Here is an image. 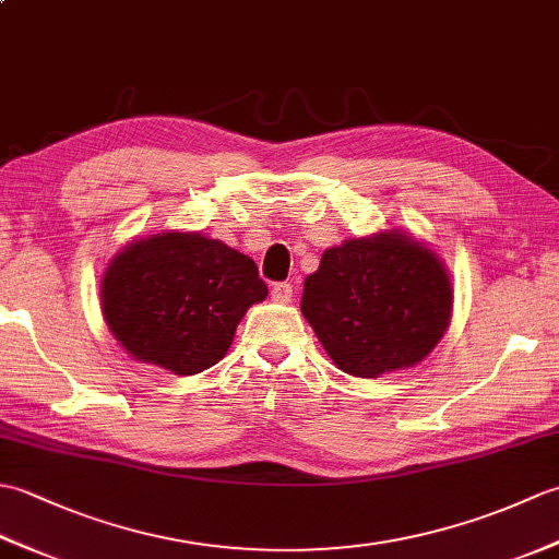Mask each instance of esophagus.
Listing matches in <instances>:
<instances>
[{"mask_svg":"<svg viewBox=\"0 0 559 559\" xmlns=\"http://www.w3.org/2000/svg\"><path fill=\"white\" fill-rule=\"evenodd\" d=\"M293 286L290 283H276V286L271 288V298L276 300V302H281V305H288V302H293Z\"/></svg>","mask_w":559,"mask_h":559,"instance_id":"34e87169","label":"esophagus"}]
</instances>
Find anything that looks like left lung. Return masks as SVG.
<instances>
[{
    "mask_svg": "<svg viewBox=\"0 0 559 559\" xmlns=\"http://www.w3.org/2000/svg\"><path fill=\"white\" fill-rule=\"evenodd\" d=\"M451 302L442 259L394 228L326 249L305 278L300 310L338 370L374 379L425 360Z\"/></svg>",
    "mask_w": 559,
    "mask_h": 559,
    "instance_id": "1",
    "label": "left lung"
}]
</instances>
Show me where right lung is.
<instances>
[{"label":"right lung","instance_id":"obj_1","mask_svg":"<svg viewBox=\"0 0 559 559\" xmlns=\"http://www.w3.org/2000/svg\"><path fill=\"white\" fill-rule=\"evenodd\" d=\"M269 295L247 254L201 233L127 245L103 276V317L139 362L197 374L230 348L235 329Z\"/></svg>","mask_w":559,"mask_h":559}]
</instances>
